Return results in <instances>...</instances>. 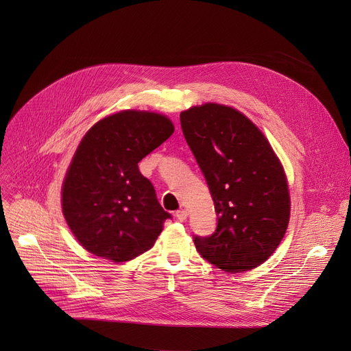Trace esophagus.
Here are the masks:
<instances>
[{"label":"esophagus","mask_w":351,"mask_h":351,"mask_svg":"<svg viewBox=\"0 0 351 351\" xmlns=\"http://www.w3.org/2000/svg\"><path fill=\"white\" fill-rule=\"evenodd\" d=\"M175 216H176V219H178V220H180V222H183V220H186V217H188V210H185V209H179V210H176Z\"/></svg>","instance_id":"esophagus-1"}]
</instances>
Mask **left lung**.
I'll list each match as a JSON object with an SVG mask.
<instances>
[{"instance_id": "obj_1", "label": "left lung", "mask_w": 351, "mask_h": 351, "mask_svg": "<svg viewBox=\"0 0 351 351\" xmlns=\"http://www.w3.org/2000/svg\"><path fill=\"white\" fill-rule=\"evenodd\" d=\"M180 125L217 215L210 236L193 237L197 252L229 273L257 267L278 249L289 225L290 196L279 158L234 108L192 106L180 114Z\"/></svg>"}]
</instances>
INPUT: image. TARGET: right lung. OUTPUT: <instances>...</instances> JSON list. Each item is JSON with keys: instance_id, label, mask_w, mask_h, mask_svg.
Instances as JSON below:
<instances>
[{"instance_id": "add662e5", "label": "right lung", "mask_w": 351, "mask_h": 351, "mask_svg": "<svg viewBox=\"0 0 351 351\" xmlns=\"http://www.w3.org/2000/svg\"><path fill=\"white\" fill-rule=\"evenodd\" d=\"M173 131L165 115L129 109L85 134L62 183V213L88 252L121 263L154 246L171 215L138 163Z\"/></svg>"}]
</instances>
